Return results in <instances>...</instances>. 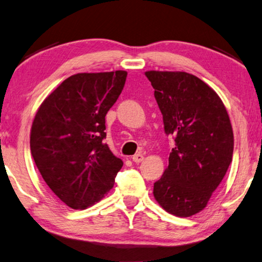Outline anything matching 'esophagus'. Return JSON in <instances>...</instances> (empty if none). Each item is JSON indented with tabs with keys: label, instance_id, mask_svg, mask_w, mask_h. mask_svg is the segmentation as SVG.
<instances>
[{
	"label": "esophagus",
	"instance_id": "esophagus-1",
	"mask_svg": "<svg viewBox=\"0 0 262 262\" xmlns=\"http://www.w3.org/2000/svg\"><path fill=\"white\" fill-rule=\"evenodd\" d=\"M133 161H134V163H136V164H139V163H141L142 160L144 159V157H143V155L142 154H137V155H134L133 156Z\"/></svg>",
	"mask_w": 262,
	"mask_h": 262
}]
</instances>
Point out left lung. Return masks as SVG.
I'll return each instance as SVG.
<instances>
[{
  "label": "left lung",
  "instance_id": "obj_1",
  "mask_svg": "<svg viewBox=\"0 0 262 262\" xmlns=\"http://www.w3.org/2000/svg\"><path fill=\"white\" fill-rule=\"evenodd\" d=\"M163 115L166 135L174 147L168 167L154 184L159 205L173 215L188 217L206 207L232 159L234 134L217 94L187 72L147 71Z\"/></svg>",
  "mask_w": 262,
  "mask_h": 262
}]
</instances>
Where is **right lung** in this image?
Listing matches in <instances>:
<instances>
[{
    "mask_svg": "<svg viewBox=\"0 0 262 262\" xmlns=\"http://www.w3.org/2000/svg\"><path fill=\"white\" fill-rule=\"evenodd\" d=\"M126 78V71L74 74L35 115L30 141L33 159L51 191L74 210L101 201L123 165L104 143V130L106 113Z\"/></svg>",
    "mask_w": 262,
    "mask_h": 262,
    "instance_id": "add662e5",
    "label": "right lung"
}]
</instances>
